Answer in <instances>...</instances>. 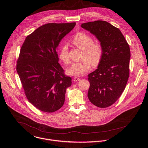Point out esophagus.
<instances>
[{
	"instance_id": "34e87169",
	"label": "esophagus",
	"mask_w": 148,
	"mask_h": 148,
	"mask_svg": "<svg viewBox=\"0 0 148 148\" xmlns=\"http://www.w3.org/2000/svg\"><path fill=\"white\" fill-rule=\"evenodd\" d=\"M80 80H81V78H78L77 77H74V78H73V81H74V82H78V81H79Z\"/></svg>"
}]
</instances>
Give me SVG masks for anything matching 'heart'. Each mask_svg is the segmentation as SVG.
<instances>
[{
	"label": "heart",
	"instance_id": "heart-1",
	"mask_svg": "<svg viewBox=\"0 0 148 148\" xmlns=\"http://www.w3.org/2000/svg\"><path fill=\"white\" fill-rule=\"evenodd\" d=\"M71 42L78 49L83 50V54L81 62L74 63L67 69V73L69 75L81 76L87 73L92 66H97L101 62L103 55L102 45L98 42H94V39L88 34L78 32L71 39ZM59 59L65 65L70 62L69 56L68 47L63 45L60 47Z\"/></svg>",
	"mask_w": 148,
	"mask_h": 148
}]
</instances>
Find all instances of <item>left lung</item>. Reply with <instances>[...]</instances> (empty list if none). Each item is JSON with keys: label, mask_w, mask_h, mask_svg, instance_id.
<instances>
[{"label": "left lung", "mask_w": 148, "mask_h": 148, "mask_svg": "<svg viewBox=\"0 0 148 148\" xmlns=\"http://www.w3.org/2000/svg\"><path fill=\"white\" fill-rule=\"evenodd\" d=\"M81 27L94 34L103 48L98 69L88 75V96L97 107L114 103L124 91L129 76L130 50L119 29L102 21L85 23Z\"/></svg>", "instance_id": "obj_1"}]
</instances>
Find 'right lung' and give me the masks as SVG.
<instances>
[{"label":"right lung","instance_id":"1","mask_svg":"<svg viewBox=\"0 0 148 148\" xmlns=\"http://www.w3.org/2000/svg\"><path fill=\"white\" fill-rule=\"evenodd\" d=\"M76 23L45 24L29 35L21 49L16 71L25 94L38 110L53 113L62 108L71 78L58 63L57 48Z\"/></svg>","mask_w":148,"mask_h":148}]
</instances>
